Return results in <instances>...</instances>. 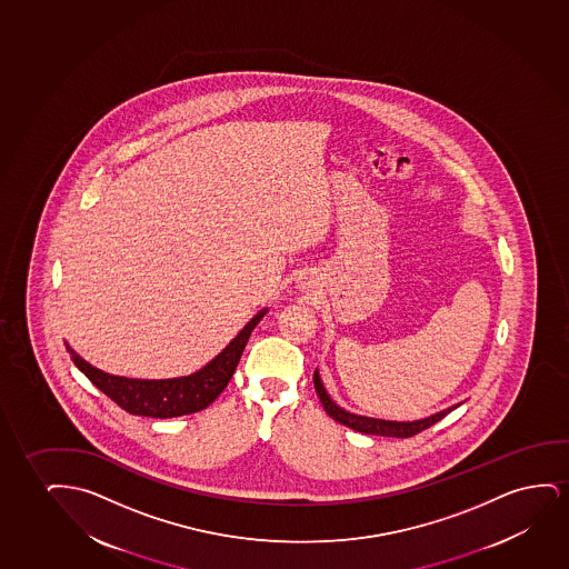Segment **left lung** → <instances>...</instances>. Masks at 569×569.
<instances>
[{
	"label": "left lung",
	"instance_id": "8db88e82",
	"mask_svg": "<svg viewBox=\"0 0 569 569\" xmlns=\"http://www.w3.org/2000/svg\"><path fill=\"white\" fill-rule=\"evenodd\" d=\"M312 382H315V390H317L320 402L325 406V410H327L330 418H335L338 423H342L346 428L359 431V433H367V436L412 437L423 431V429L431 428L437 421L443 420L447 413L452 412L455 408H459L460 406H451V408L433 413V416H428V418H423V420H381V418H369V416H359V413L348 412V410H343V408L336 405L335 400L328 395L327 389H325V385L320 381L319 369H315Z\"/></svg>",
	"mask_w": 569,
	"mask_h": 569
}]
</instances>
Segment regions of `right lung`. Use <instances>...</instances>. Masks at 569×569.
<instances>
[{"mask_svg": "<svg viewBox=\"0 0 569 569\" xmlns=\"http://www.w3.org/2000/svg\"><path fill=\"white\" fill-rule=\"evenodd\" d=\"M268 309L258 311L244 325L241 332L227 343L221 353L211 359L210 363L187 377L174 379H128L118 375L104 373L101 369L87 363L66 343L71 353V361L79 371L93 382L97 389L114 400L122 410L133 416L148 418H177L187 413L200 412L223 392L227 382L231 381L234 369L239 366L242 350L249 342V336Z\"/></svg>", "mask_w": 569, "mask_h": 569, "instance_id": "right-lung-1", "label": "right lung"}]
</instances>
